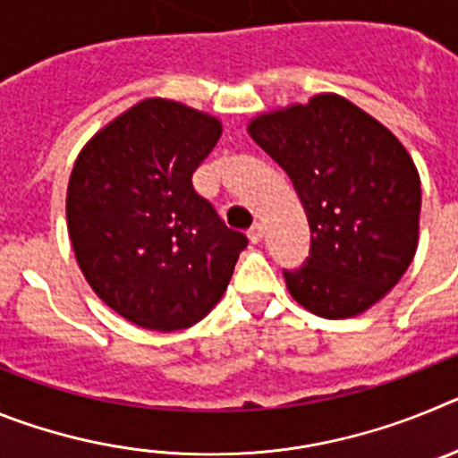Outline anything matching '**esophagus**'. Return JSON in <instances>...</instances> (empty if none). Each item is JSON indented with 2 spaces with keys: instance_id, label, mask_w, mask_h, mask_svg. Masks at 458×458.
<instances>
[{
  "instance_id": "34e87169",
  "label": "esophagus",
  "mask_w": 458,
  "mask_h": 458,
  "mask_svg": "<svg viewBox=\"0 0 458 458\" xmlns=\"http://www.w3.org/2000/svg\"><path fill=\"white\" fill-rule=\"evenodd\" d=\"M248 238L252 245H257V242H261V238H264V226L261 225H254L252 229L248 232Z\"/></svg>"
}]
</instances>
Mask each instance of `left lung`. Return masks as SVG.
I'll return each instance as SVG.
<instances>
[{
    "instance_id": "obj_1",
    "label": "left lung",
    "mask_w": 458,
    "mask_h": 458,
    "mask_svg": "<svg viewBox=\"0 0 458 458\" xmlns=\"http://www.w3.org/2000/svg\"><path fill=\"white\" fill-rule=\"evenodd\" d=\"M248 132L289 174L311 250L284 273L298 305L323 318L374 307L402 279L420 241L422 188L394 132L337 93L261 112Z\"/></svg>"
}]
</instances>
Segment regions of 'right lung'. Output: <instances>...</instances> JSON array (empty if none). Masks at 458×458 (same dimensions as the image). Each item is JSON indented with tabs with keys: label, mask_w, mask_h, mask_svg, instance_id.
<instances>
[{
	"label": "right lung",
	"mask_w": 458,
	"mask_h": 458,
	"mask_svg": "<svg viewBox=\"0 0 458 458\" xmlns=\"http://www.w3.org/2000/svg\"><path fill=\"white\" fill-rule=\"evenodd\" d=\"M222 121L144 98L100 128L72 165L66 222L84 279L140 327L174 333L220 302L248 238L194 192Z\"/></svg>",
	"instance_id": "obj_1"
}]
</instances>
